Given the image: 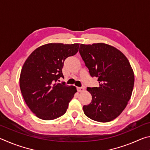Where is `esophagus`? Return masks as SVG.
I'll return each mask as SVG.
<instances>
[{"mask_svg":"<svg viewBox=\"0 0 150 150\" xmlns=\"http://www.w3.org/2000/svg\"><path fill=\"white\" fill-rule=\"evenodd\" d=\"M77 89L78 91V92H83L85 91V88L84 87H77Z\"/></svg>","mask_w":150,"mask_h":150,"instance_id":"esophagus-1","label":"esophagus"}]
</instances>
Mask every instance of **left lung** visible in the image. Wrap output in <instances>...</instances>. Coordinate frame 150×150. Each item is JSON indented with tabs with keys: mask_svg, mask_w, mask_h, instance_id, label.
Here are the masks:
<instances>
[{
	"mask_svg": "<svg viewBox=\"0 0 150 150\" xmlns=\"http://www.w3.org/2000/svg\"><path fill=\"white\" fill-rule=\"evenodd\" d=\"M79 53L98 87H87L92 95L85 115L93 120L108 122L120 115L130 99L134 75L128 59L120 51L103 43L81 44Z\"/></svg>",
	"mask_w": 150,
	"mask_h": 150,
	"instance_id": "8db88e82",
	"label": "left lung"
}]
</instances>
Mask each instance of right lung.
<instances>
[{"mask_svg": "<svg viewBox=\"0 0 150 150\" xmlns=\"http://www.w3.org/2000/svg\"><path fill=\"white\" fill-rule=\"evenodd\" d=\"M79 47V44H45L35 50L24 63L20 91L27 106L40 119L54 120L67 111L77 89L57 81L64 78V61L77 54Z\"/></svg>", "mask_w": 150, "mask_h": 150, "instance_id": "1", "label": "right lung"}]
</instances>
